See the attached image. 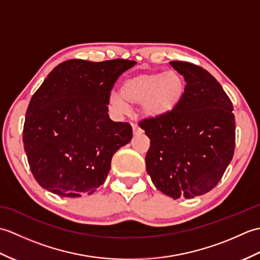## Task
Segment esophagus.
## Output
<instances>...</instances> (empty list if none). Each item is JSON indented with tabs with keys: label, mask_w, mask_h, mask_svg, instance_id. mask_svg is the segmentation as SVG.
<instances>
[{
	"label": "esophagus",
	"mask_w": 260,
	"mask_h": 260,
	"mask_svg": "<svg viewBox=\"0 0 260 260\" xmlns=\"http://www.w3.org/2000/svg\"><path fill=\"white\" fill-rule=\"evenodd\" d=\"M132 127H133V133L134 134H137V133H141L142 129L140 128L139 126H137L136 124H132Z\"/></svg>",
	"instance_id": "obj_1"
}]
</instances>
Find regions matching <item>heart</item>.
<instances>
[{
  "instance_id": "obj_1",
  "label": "heart",
  "mask_w": 260,
  "mask_h": 260,
  "mask_svg": "<svg viewBox=\"0 0 260 260\" xmlns=\"http://www.w3.org/2000/svg\"><path fill=\"white\" fill-rule=\"evenodd\" d=\"M185 91L186 82L178 71L144 73L126 78L119 93H110L108 104L117 114L126 113L128 105H141V112L146 118L162 119L179 108Z\"/></svg>"
}]
</instances>
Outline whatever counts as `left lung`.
<instances>
[{
  "mask_svg": "<svg viewBox=\"0 0 260 260\" xmlns=\"http://www.w3.org/2000/svg\"><path fill=\"white\" fill-rule=\"evenodd\" d=\"M170 64L184 77L186 91L169 117L140 123L151 140L146 171L165 196L192 199L211 191L233 159L234 108L221 85L206 69L183 61Z\"/></svg>",
  "mask_w": 260,
  "mask_h": 260,
  "instance_id": "left-lung-1",
  "label": "left lung"
}]
</instances>
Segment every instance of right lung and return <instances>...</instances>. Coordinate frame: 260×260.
<instances>
[{"label": "right lung", "instance_id": "add662e5", "mask_svg": "<svg viewBox=\"0 0 260 260\" xmlns=\"http://www.w3.org/2000/svg\"><path fill=\"white\" fill-rule=\"evenodd\" d=\"M135 63L71 59L58 64L39 87L26 109L23 144L31 172L43 189L77 198L104 183L113 155L133 136L128 123L109 118V93Z\"/></svg>", "mask_w": 260, "mask_h": 260}]
</instances>
